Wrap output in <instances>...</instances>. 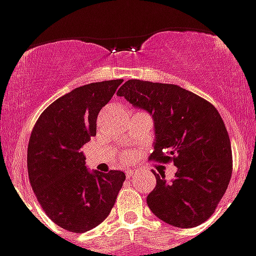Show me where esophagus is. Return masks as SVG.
Segmentation results:
<instances>
[{
  "label": "esophagus",
  "instance_id": "1",
  "mask_svg": "<svg viewBox=\"0 0 256 256\" xmlns=\"http://www.w3.org/2000/svg\"><path fill=\"white\" fill-rule=\"evenodd\" d=\"M125 172H126V175H128V178H131V176H134V175L136 174L138 171L134 170V168H128V170H126Z\"/></svg>",
  "mask_w": 256,
  "mask_h": 256
}]
</instances>
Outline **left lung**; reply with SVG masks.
<instances>
[{"label":"left lung","instance_id":"left-lung-1","mask_svg":"<svg viewBox=\"0 0 256 256\" xmlns=\"http://www.w3.org/2000/svg\"><path fill=\"white\" fill-rule=\"evenodd\" d=\"M132 106L152 116L150 160L172 161L171 182L157 174L146 204L170 226L192 228L212 215L232 175V148L226 125L212 104L171 84L128 80L117 91Z\"/></svg>","mask_w":256,"mask_h":256}]
</instances>
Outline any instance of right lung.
<instances>
[{"label":"right lung","mask_w":256,"mask_h":256,"mask_svg":"<svg viewBox=\"0 0 256 256\" xmlns=\"http://www.w3.org/2000/svg\"><path fill=\"white\" fill-rule=\"evenodd\" d=\"M124 80L80 86L41 113L30 134L26 166L32 190L51 220L84 233L112 210L126 175L86 168L82 146L96 135V118Z\"/></svg>","instance_id":"right-lung-1"}]
</instances>
